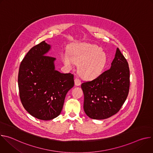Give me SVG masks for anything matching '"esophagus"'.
Returning <instances> with one entry per match:
<instances>
[{
	"mask_svg": "<svg viewBox=\"0 0 153 153\" xmlns=\"http://www.w3.org/2000/svg\"><path fill=\"white\" fill-rule=\"evenodd\" d=\"M74 83H75V85H76V86H79V85L81 84V81H80V80H79V79L76 78V79H74Z\"/></svg>",
	"mask_w": 153,
	"mask_h": 153,
	"instance_id": "esophagus-1",
	"label": "esophagus"
}]
</instances>
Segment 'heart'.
<instances>
[{
	"mask_svg": "<svg viewBox=\"0 0 153 153\" xmlns=\"http://www.w3.org/2000/svg\"><path fill=\"white\" fill-rule=\"evenodd\" d=\"M65 66L73 68L74 65H78L79 75L85 79H93L103 71L106 62V54L100 47L89 43H76L69 49V53L62 56Z\"/></svg>",
	"mask_w": 153,
	"mask_h": 153,
	"instance_id": "b5f03b06",
	"label": "heart"
}]
</instances>
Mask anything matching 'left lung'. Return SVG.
<instances>
[{
	"mask_svg": "<svg viewBox=\"0 0 153 153\" xmlns=\"http://www.w3.org/2000/svg\"><path fill=\"white\" fill-rule=\"evenodd\" d=\"M83 109L89 117L102 120L116 114L126 100L129 88L128 63L116 49L111 68L95 79L81 85Z\"/></svg>",
	"mask_w": 153,
	"mask_h": 153,
	"instance_id": "obj_1",
	"label": "left lung"
}]
</instances>
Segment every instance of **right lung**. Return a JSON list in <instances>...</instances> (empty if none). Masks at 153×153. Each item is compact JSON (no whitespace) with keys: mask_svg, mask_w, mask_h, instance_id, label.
<instances>
[{"mask_svg":"<svg viewBox=\"0 0 153 153\" xmlns=\"http://www.w3.org/2000/svg\"><path fill=\"white\" fill-rule=\"evenodd\" d=\"M51 48L45 41L33 47L22 61L18 75L22 103L30 114L43 120L60 114L65 96L74 85L73 74L56 70V58L47 56Z\"/></svg>","mask_w":153,"mask_h":153,"instance_id":"obj_1","label":"right lung"}]
</instances>
